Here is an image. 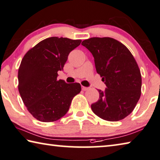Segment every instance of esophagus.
I'll use <instances>...</instances> for the list:
<instances>
[{
	"instance_id": "34e87169",
	"label": "esophagus",
	"mask_w": 160,
	"mask_h": 160,
	"mask_svg": "<svg viewBox=\"0 0 160 160\" xmlns=\"http://www.w3.org/2000/svg\"><path fill=\"white\" fill-rule=\"evenodd\" d=\"M88 89H89V88H86V87H84V86H82V90L83 91H86V90H88Z\"/></svg>"
}]
</instances>
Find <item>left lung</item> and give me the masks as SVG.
I'll use <instances>...</instances> for the list:
<instances>
[{
  "label": "left lung",
  "instance_id": "obj_1",
  "mask_svg": "<svg viewBox=\"0 0 160 160\" xmlns=\"http://www.w3.org/2000/svg\"><path fill=\"white\" fill-rule=\"evenodd\" d=\"M82 45L92 53L97 72L107 88L98 90L93 112L108 121H119L132 112L141 95L142 76L135 58L125 45L112 38H91Z\"/></svg>",
  "mask_w": 160,
  "mask_h": 160
}]
</instances>
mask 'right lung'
I'll return each mask as SVG.
<instances>
[{
  "label": "right lung",
  "instance_id": "add662e5",
  "mask_svg": "<svg viewBox=\"0 0 160 160\" xmlns=\"http://www.w3.org/2000/svg\"><path fill=\"white\" fill-rule=\"evenodd\" d=\"M81 40L51 37L28 51L18 68V91L24 105L40 122L59 120L69 110L71 102L80 92V83L58 80L69 53L79 46Z\"/></svg>",
  "mask_w": 160,
  "mask_h": 160
}]
</instances>
